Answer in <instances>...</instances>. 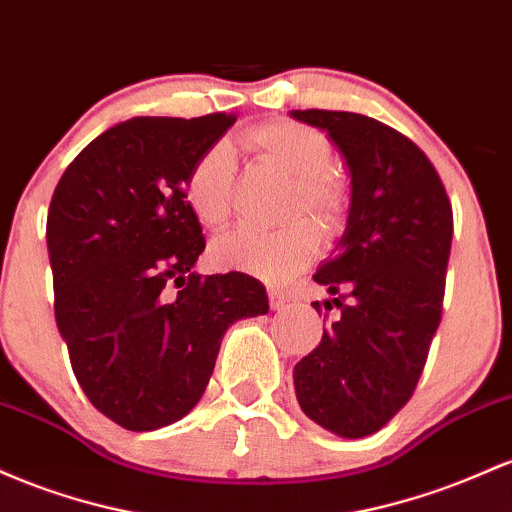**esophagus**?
Returning <instances> with one entry per match:
<instances>
[{
	"label": "esophagus",
	"instance_id": "obj_1",
	"mask_svg": "<svg viewBox=\"0 0 512 512\" xmlns=\"http://www.w3.org/2000/svg\"><path fill=\"white\" fill-rule=\"evenodd\" d=\"M268 297H271V309H275V312L285 309L287 302H290V297H287L283 290H275V287H271V290H268Z\"/></svg>",
	"mask_w": 512,
	"mask_h": 512
}]
</instances>
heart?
Masks as SVG:
<instances>
[{
  "label": "heart",
  "mask_w": 512,
  "mask_h": 512,
  "mask_svg": "<svg viewBox=\"0 0 512 512\" xmlns=\"http://www.w3.org/2000/svg\"><path fill=\"white\" fill-rule=\"evenodd\" d=\"M246 145L295 181L287 217L307 215L326 234L338 227L346 198L331 176L333 147L324 132L295 120H273L251 130ZM232 174L234 149L225 140L205 149L188 171V208L203 227L227 225L232 215ZM317 251L319 234L309 222L283 229L239 227L212 244V263L227 271L285 280L309 266Z\"/></svg>",
  "instance_id": "obj_1"
}]
</instances>
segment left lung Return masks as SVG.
Segmentation results:
<instances>
[{
  "instance_id": "8db88e82",
  "label": "left lung",
  "mask_w": 512,
  "mask_h": 512,
  "mask_svg": "<svg viewBox=\"0 0 512 512\" xmlns=\"http://www.w3.org/2000/svg\"><path fill=\"white\" fill-rule=\"evenodd\" d=\"M324 130L350 176L348 220L314 280L338 314L292 370L300 409L341 438L377 433L411 399L438 331L452 205L409 137L348 111H290ZM319 312V302H314Z\"/></svg>"
}]
</instances>
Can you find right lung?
Returning <instances> with one entry per match:
<instances>
[{"mask_svg": "<svg viewBox=\"0 0 512 512\" xmlns=\"http://www.w3.org/2000/svg\"><path fill=\"white\" fill-rule=\"evenodd\" d=\"M237 116L130 118L67 166L48 210L55 321L91 404L145 433L205 394L222 336L268 312L246 273L200 275L203 227L186 176Z\"/></svg>", "mask_w": 512, "mask_h": 512, "instance_id": "right-lung-1", "label": "right lung"}]
</instances>
